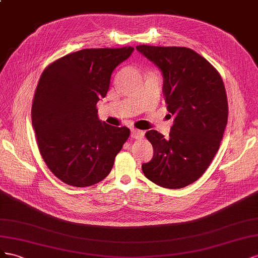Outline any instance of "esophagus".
I'll list each match as a JSON object with an SVG mask.
<instances>
[{
  "label": "esophagus",
  "instance_id": "1",
  "mask_svg": "<svg viewBox=\"0 0 258 258\" xmlns=\"http://www.w3.org/2000/svg\"><path fill=\"white\" fill-rule=\"evenodd\" d=\"M144 135H145V132H143V131H139V130H136V128L132 130V132H131V136H132V138H135V139L143 138V137H144Z\"/></svg>",
  "mask_w": 258,
  "mask_h": 258
}]
</instances>
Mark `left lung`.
<instances>
[{"mask_svg":"<svg viewBox=\"0 0 258 258\" xmlns=\"http://www.w3.org/2000/svg\"><path fill=\"white\" fill-rule=\"evenodd\" d=\"M163 75L167 110L174 115L170 137L148 131L153 158L142 165L156 185L179 189L208 170L219 149L228 121V101L218 71L194 49L137 45Z\"/></svg>","mask_w":258,"mask_h":258,"instance_id":"1","label":"left lung"}]
</instances>
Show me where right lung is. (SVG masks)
<instances>
[{"label":"right lung","instance_id":"add662e5","mask_svg":"<svg viewBox=\"0 0 258 258\" xmlns=\"http://www.w3.org/2000/svg\"><path fill=\"white\" fill-rule=\"evenodd\" d=\"M133 50L85 48L58 58L42 72L32 126L49 171L69 186L88 187L106 178L130 137L126 126L100 121L96 105L107 95L112 71Z\"/></svg>","mask_w":258,"mask_h":258}]
</instances>
